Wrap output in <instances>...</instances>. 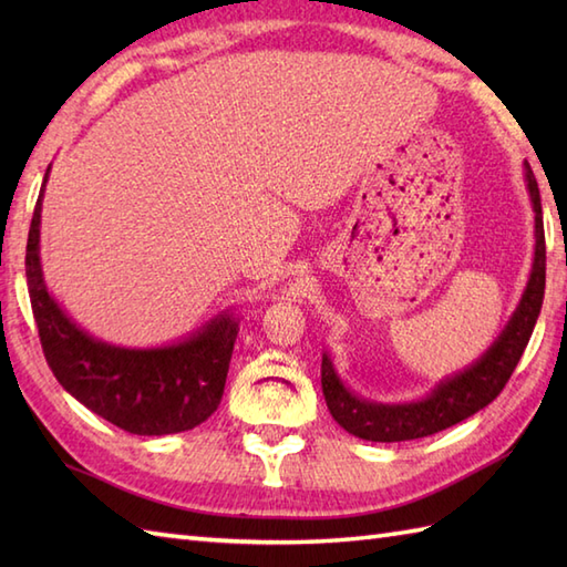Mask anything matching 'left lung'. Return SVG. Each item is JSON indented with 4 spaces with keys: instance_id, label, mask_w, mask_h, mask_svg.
I'll use <instances>...</instances> for the list:
<instances>
[{
    "instance_id": "1",
    "label": "left lung",
    "mask_w": 567,
    "mask_h": 567,
    "mask_svg": "<svg viewBox=\"0 0 567 567\" xmlns=\"http://www.w3.org/2000/svg\"><path fill=\"white\" fill-rule=\"evenodd\" d=\"M526 183L532 192L534 212H536V256L534 270L528 277L526 292L519 302V309L514 311L507 329L502 331L495 346L477 360L473 368H467L453 380L441 382L431 396L424 402L414 404H370L358 400L355 394L348 392L333 372L329 355L321 360V390L327 396V406L331 416L339 424L353 433L358 439L394 443V441H412L424 439L431 433L449 429L457 421L473 416L480 409L487 406L492 400H497L504 384L509 382L512 372L519 363L524 348L532 339L536 319L540 315L546 290V234H544V214H540V197L538 185L526 165Z\"/></svg>"
}]
</instances>
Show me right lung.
I'll use <instances>...</instances> for the list:
<instances>
[{
  "label": "right lung",
  "instance_id": "obj_1",
  "mask_svg": "<svg viewBox=\"0 0 567 567\" xmlns=\"http://www.w3.org/2000/svg\"><path fill=\"white\" fill-rule=\"evenodd\" d=\"M41 199L43 189L29 228L27 282L45 363L55 380L94 414L136 436L179 433L207 421L221 402L238 323L219 317L189 341L153 351H128L90 339L60 311L43 285Z\"/></svg>",
  "mask_w": 567,
  "mask_h": 567
}]
</instances>
